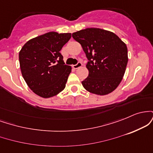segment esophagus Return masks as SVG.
Listing matches in <instances>:
<instances>
[{"instance_id": "obj_1", "label": "esophagus", "mask_w": 153, "mask_h": 153, "mask_svg": "<svg viewBox=\"0 0 153 153\" xmlns=\"http://www.w3.org/2000/svg\"><path fill=\"white\" fill-rule=\"evenodd\" d=\"M82 66V64L81 62H78L77 63L76 65H73V68H74L75 70H76V69H78V68H81V67Z\"/></svg>"}]
</instances>
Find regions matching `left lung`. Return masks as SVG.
I'll return each mask as SVG.
<instances>
[{
  "instance_id": "8db88e82",
  "label": "left lung",
  "mask_w": 153,
  "mask_h": 153,
  "mask_svg": "<svg viewBox=\"0 0 153 153\" xmlns=\"http://www.w3.org/2000/svg\"><path fill=\"white\" fill-rule=\"evenodd\" d=\"M81 45L88 62L89 74L82 85L87 91L100 96L107 95L119 86L128 62L126 44L111 31L87 28L73 33Z\"/></svg>"
}]
</instances>
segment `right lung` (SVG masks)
I'll list each match as a JSON object with an SVG mask.
<instances>
[{"mask_svg":"<svg viewBox=\"0 0 153 153\" xmlns=\"http://www.w3.org/2000/svg\"><path fill=\"white\" fill-rule=\"evenodd\" d=\"M71 38V33L50 31L29 40L19 52L23 78L40 97H53L65 88L72 68L59 52Z\"/></svg>","mask_w":153,"mask_h":153,"instance_id":"add662e5","label":"right lung"}]
</instances>
